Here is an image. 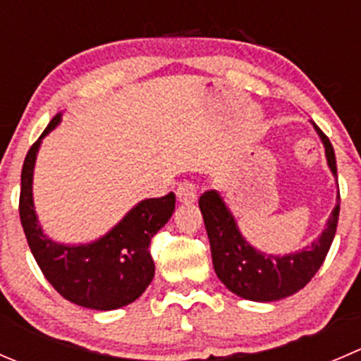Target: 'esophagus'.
Returning <instances> with one entry per match:
<instances>
[{"instance_id":"esophagus-1","label":"esophagus","mask_w":361,"mask_h":361,"mask_svg":"<svg viewBox=\"0 0 361 361\" xmlns=\"http://www.w3.org/2000/svg\"><path fill=\"white\" fill-rule=\"evenodd\" d=\"M176 197L178 201L185 202V204L194 202L195 199H197V187H195L194 183H190V181H183V183L176 188Z\"/></svg>"}]
</instances>
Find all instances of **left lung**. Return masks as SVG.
<instances>
[{"instance_id": "left-lung-1", "label": "left lung", "mask_w": 361, "mask_h": 361, "mask_svg": "<svg viewBox=\"0 0 361 361\" xmlns=\"http://www.w3.org/2000/svg\"><path fill=\"white\" fill-rule=\"evenodd\" d=\"M312 125L324 146L328 167L337 180L334 146L321 128L316 123ZM199 208L208 233L213 268L220 282L240 298L268 303L295 295L317 274L337 231L341 194H337V204L330 213L323 233L307 247L284 255L261 252L248 243L238 227L236 219L216 190H206L199 197Z\"/></svg>"}]
</instances>
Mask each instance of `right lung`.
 I'll use <instances>...</instances> for the list:
<instances>
[{
    "instance_id": "right-lung-1",
    "label": "right lung",
    "mask_w": 361,
    "mask_h": 361,
    "mask_svg": "<svg viewBox=\"0 0 361 361\" xmlns=\"http://www.w3.org/2000/svg\"><path fill=\"white\" fill-rule=\"evenodd\" d=\"M61 123L56 114L27 152L20 173L19 215L35 261L65 300L93 310H114L135 302L155 275L152 238L171 219L174 194L137 202L116 226L90 243H58L42 229L33 202V173L42 139Z\"/></svg>"
}]
</instances>
